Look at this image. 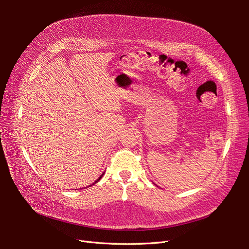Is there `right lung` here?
Masks as SVG:
<instances>
[{
	"label": "right lung",
	"mask_w": 249,
	"mask_h": 249,
	"mask_svg": "<svg viewBox=\"0 0 249 249\" xmlns=\"http://www.w3.org/2000/svg\"><path fill=\"white\" fill-rule=\"evenodd\" d=\"M104 173H105V172H103V175H104ZM103 175H102V176H101V177H100V178H97V179H96V180H95V182H94V183H93V184H92V185H94V184H95V183H97V182H99V180H100V179H101V178H102V177H103ZM89 186H91V185H89Z\"/></svg>",
	"instance_id": "obj_1"
}]
</instances>
